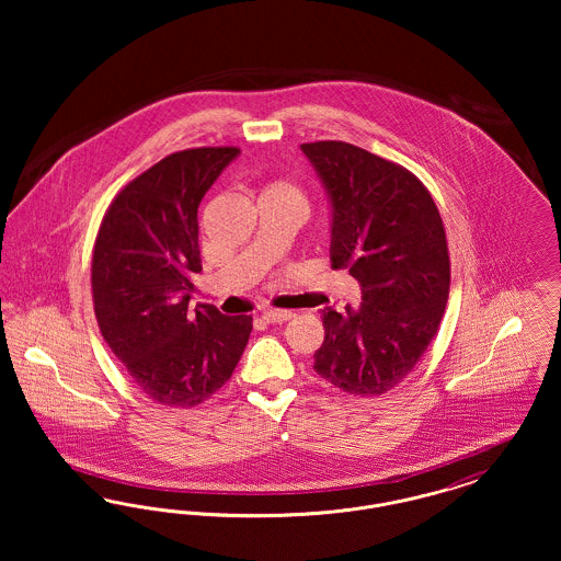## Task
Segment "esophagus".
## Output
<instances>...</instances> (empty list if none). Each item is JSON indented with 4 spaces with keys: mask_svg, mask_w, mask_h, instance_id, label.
<instances>
[{
    "mask_svg": "<svg viewBox=\"0 0 561 561\" xmlns=\"http://www.w3.org/2000/svg\"><path fill=\"white\" fill-rule=\"evenodd\" d=\"M293 311H277V309H265L261 313V318L267 321V323H282V321H288L293 318Z\"/></svg>",
    "mask_w": 561,
    "mask_h": 561,
    "instance_id": "34e87169",
    "label": "esophagus"
}]
</instances>
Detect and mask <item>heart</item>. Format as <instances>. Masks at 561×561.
<instances>
[{"label":"heart","instance_id":"1","mask_svg":"<svg viewBox=\"0 0 561 561\" xmlns=\"http://www.w3.org/2000/svg\"><path fill=\"white\" fill-rule=\"evenodd\" d=\"M267 195H288V197H296L298 199V191L293 185H288V183H271V185L265 187L261 197H267Z\"/></svg>","mask_w":561,"mask_h":561}]
</instances>
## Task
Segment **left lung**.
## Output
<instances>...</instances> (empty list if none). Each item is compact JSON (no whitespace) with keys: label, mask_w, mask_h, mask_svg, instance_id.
<instances>
[{"label":"left lung","mask_w":561,"mask_h":561,"mask_svg":"<svg viewBox=\"0 0 561 561\" xmlns=\"http://www.w3.org/2000/svg\"><path fill=\"white\" fill-rule=\"evenodd\" d=\"M330 202L332 267L362 288L323 311L313 370L353 396H382L416 366L444 316L450 256L442 216L405 168L341 140L300 145Z\"/></svg>","instance_id":"left-lung-1"}]
</instances>
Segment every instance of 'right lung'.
I'll return each mask as SVG.
<instances>
[{"mask_svg":"<svg viewBox=\"0 0 561 561\" xmlns=\"http://www.w3.org/2000/svg\"><path fill=\"white\" fill-rule=\"evenodd\" d=\"M236 147H202L151 165L108 206L92 256V298L103 339L134 385L161 405L208 400L236 370L250 316L188 309L202 271L197 208Z\"/></svg>","mask_w":561,"mask_h":561,"instance_id":"right-lung-1","label":"right lung"}]
</instances>
